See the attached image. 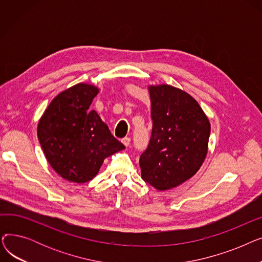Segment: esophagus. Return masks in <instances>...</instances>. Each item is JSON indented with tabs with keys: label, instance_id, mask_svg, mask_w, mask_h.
I'll list each match as a JSON object with an SVG mask.
<instances>
[{
	"label": "esophagus",
	"instance_id": "34e87169",
	"mask_svg": "<svg viewBox=\"0 0 262 262\" xmlns=\"http://www.w3.org/2000/svg\"><path fill=\"white\" fill-rule=\"evenodd\" d=\"M122 143H123L124 145H125L126 147L129 146V144H130V138H128V137H125V138L122 139Z\"/></svg>",
	"mask_w": 262,
	"mask_h": 262
}]
</instances>
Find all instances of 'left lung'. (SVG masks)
<instances>
[{"instance_id":"left-lung-1","label":"left lung","mask_w":262,"mask_h":262,"mask_svg":"<svg viewBox=\"0 0 262 262\" xmlns=\"http://www.w3.org/2000/svg\"><path fill=\"white\" fill-rule=\"evenodd\" d=\"M152 135L140 156L142 180L168 190L193 176L207 154L210 123L199 103L169 85L150 86Z\"/></svg>"}]
</instances>
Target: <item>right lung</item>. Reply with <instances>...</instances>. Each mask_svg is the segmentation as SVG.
I'll use <instances>...</instances> for the list:
<instances>
[{
	"label": "right lung",
	"instance_id": "obj_1",
	"mask_svg": "<svg viewBox=\"0 0 262 262\" xmlns=\"http://www.w3.org/2000/svg\"><path fill=\"white\" fill-rule=\"evenodd\" d=\"M98 92L88 84L64 90L51 102L38 123V139L45 155L67 181H91L106 157L125 148L95 110H89Z\"/></svg>",
	"mask_w": 262,
	"mask_h": 262
}]
</instances>
